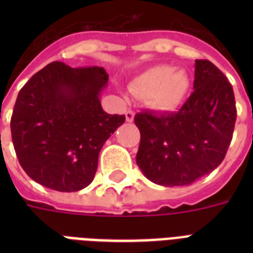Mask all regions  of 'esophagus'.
<instances>
[{"label":"esophagus","instance_id":"obj_1","mask_svg":"<svg viewBox=\"0 0 253 253\" xmlns=\"http://www.w3.org/2000/svg\"><path fill=\"white\" fill-rule=\"evenodd\" d=\"M125 115H126L127 122H132L134 121V111L132 110H126Z\"/></svg>","mask_w":253,"mask_h":253}]
</instances>
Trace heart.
<instances>
[{
	"mask_svg": "<svg viewBox=\"0 0 253 253\" xmlns=\"http://www.w3.org/2000/svg\"><path fill=\"white\" fill-rule=\"evenodd\" d=\"M190 89V79L184 71L170 65H155L139 75L131 84L132 93L146 95L151 106L160 111L178 109Z\"/></svg>",
	"mask_w": 253,
	"mask_h": 253,
	"instance_id": "b5f03b06",
	"label": "heart"
}]
</instances>
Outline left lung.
<instances>
[{
    "label": "left lung",
    "instance_id": "1",
    "mask_svg": "<svg viewBox=\"0 0 253 253\" xmlns=\"http://www.w3.org/2000/svg\"><path fill=\"white\" fill-rule=\"evenodd\" d=\"M193 93L177 113L142 111L136 164L150 181L184 186L223 162L235 127L231 84L209 60H196Z\"/></svg>",
    "mask_w": 253,
    "mask_h": 253
}]
</instances>
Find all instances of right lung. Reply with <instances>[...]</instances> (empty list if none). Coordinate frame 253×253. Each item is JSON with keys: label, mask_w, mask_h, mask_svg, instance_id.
Instances as JSON below:
<instances>
[{"label": "right lung", "mask_w": 253, "mask_h": 253, "mask_svg": "<svg viewBox=\"0 0 253 253\" xmlns=\"http://www.w3.org/2000/svg\"><path fill=\"white\" fill-rule=\"evenodd\" d=\"M107 80L99 67L53 61L22 87L10 128L19 164L34 181L57 192H77L93 181L99 151L126 119L101 106Z\"/></svg>", "instance_id": "add662e5"}]
</instances>
